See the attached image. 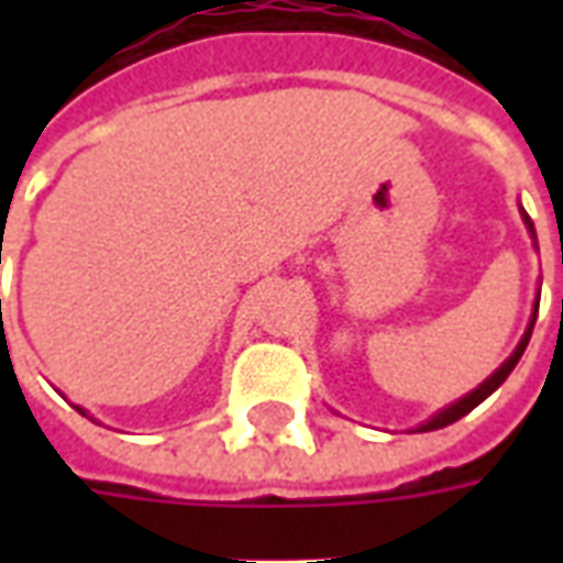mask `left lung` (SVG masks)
<instances>
[{
    "label": "left lung",
    "mask_w": 563,
    "mask_h": 563,
    "mask_svg": "<svg viewBox=\"0 0 563 563\" xmlns=\"http://www.w3.org/2000/svg\"><path fill=\"white\" fill-rule=\"evenodd\" d=\"M525 222H528V229H531V232H533V222L528 220V213H525ZM537 307H540V301H537ZM537 307H533L531 325H528V331H525V338H521V343H519V346H516V353L509 355L507 362H504V365L497 367L495 374H492V377L485 379V383H483V386H479V389H473L471 395H464V398H461L459 404H452V407H446L443 413H437L434 419H431V422H424L422 428H419V431H434V428H446V424L459 422L461 416H467V413H471V410H473V407H479V404H483L485 398H488V395H492V391H495L497 386H500V383H504V379L509 377V374H512V367L519 365L521 353H525V346H528V341H531L533 322H537Z\"/></svg>",
    "instance_id": "obj_1"
}]
</instances>
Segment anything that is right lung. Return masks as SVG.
<instances>
[{"label":"right lung","instance_id":"add662e5","mask_svg":"<svg viewBox=\"0 0 563 563\" xmlns=\"http://www.w3.org/2000/svg\"><path fill=\"white\" fill-rule=\"evenodd\" d=\"M78 410H80V407H78ZM80 413H84V410H80Z\"/></svg>","mask_w":563,"mask_h":563}]
</instances>
